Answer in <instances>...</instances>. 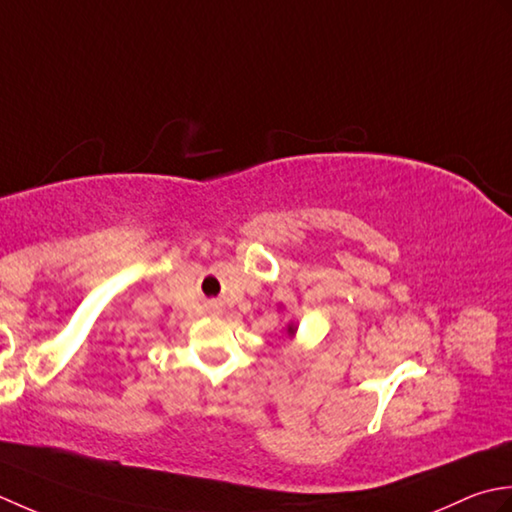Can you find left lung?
Instances as JSON below:
<instances>
[{
	"label": "left lung",
	"mask_w": 512,
	"mask_h": 512,
	"mask_svg": "<svg viewBox=\"0 0 512 512\" xmlns=\"http://www.w3.org/2000/svg\"><path fill=\"white\" fill-rule=\"evenodd\" d=\"M296 331H298V325H296V322H289V325H287V336H289V340H291V338H296Z\"/></svg>",
	"instance_id": "left-lung-1"
}]
</instances>
